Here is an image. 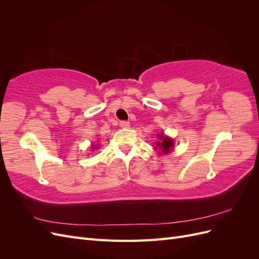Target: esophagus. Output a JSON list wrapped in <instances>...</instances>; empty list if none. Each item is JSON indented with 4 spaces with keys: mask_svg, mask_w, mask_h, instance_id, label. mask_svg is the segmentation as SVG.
<instances>
[{
    "mask_svg": "<svg viewBox=\"0 0 259 259\" xmlns=\"http://www.w3.org/2000/svg\"><path fill=\"white\" fill-rule=\"evenodd\" d=\"M120 126L123 127V128H127V127H130V122H127V121H121L120 122Z\"/></svg>",
    "mask_w": 259,
    "mask_h": 259,
    "instance_id": "34e87169",
    "label": "esophagus"
}]
</instances>
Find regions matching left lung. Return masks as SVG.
<instances>
[{
  "mask_svg": "<svg viewBox=\"0 0 259 259\" xmlns=\"http://www.w3.org/2000/svg\"><path fill=\"white\" fill-rule=\"evenodd\" d=\"M174 147V142L168 137L163 136L162 134L159 135V142L155 144V149H160L163 154H167L170 152L171 149Z\"/></svg>",
  "mask_w": 259,
  "mask_h": 259,
  "instance_id": "1",
  "label": "left lung"
}]
</instances>
